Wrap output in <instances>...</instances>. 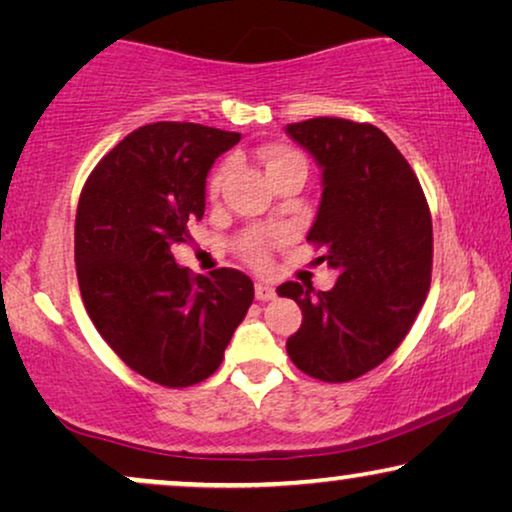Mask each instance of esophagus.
Listing matches in <instances>:
<instances>
[{
	"label": "esophagus",
	"mask_w": 512,
	"mask_h": 512,
	"mask_svg": "<svg viewBox=\"0 0 512 512\" xmlns=\"http://www.w3.org/2000/svg\"><path fill=\"white\" fill-rule=\"evenodd\" d=\"M254 291H256V298H258V300H275V298H277L275 286L268 284V282H256Z\"/></svg>",
	"instance_id": "obj_1"
}]
</instances>
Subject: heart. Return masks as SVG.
Segmentation results:
<instances>
[{
  "label": "heart",
  "instance_id": "heart-1",
  "mask_svg": "<svg viewBox=\"0 0 512 512\" xmlns=\"http://www.w3.org/2000/svg\"><path fill=\"white\" fill-rule=\"evenodd\" d=\"M263 160V167L265 172H268V177H277V174H282L286 170H305V160L303 156H300L298 151L289 149V146H282V144H270L265 146V149H261V153H258ZM228 177V165H221L219 170H216L212 174V179H209V198H216V195L221 193L223 188V181H226ZM247 256L251 258V261H263V249L261 244H251V247L247 249Z\"/></svg>",
  "mask_w": 512,
  "mask_h": 512
}]
</instances>
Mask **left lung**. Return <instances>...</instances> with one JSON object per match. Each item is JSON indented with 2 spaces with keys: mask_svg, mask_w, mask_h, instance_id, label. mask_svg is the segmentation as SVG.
I'll return each instance as SVG.
<instances>
[{
  "mask_svg": "<svg viewBox=\"0 0 512 512\" xmlns=\"http://www.w3.org/2000/svg\"><path fill=\"white\" fill-rule=\"evenodd\" d=\"M321 167V202L307 242L338 270L331 291L284 282L303 324L286 340L310 377L349 382L389 359L422 310L431 284L433 228L419 179L380 128L347 118L286 125Z\"/></svg>",
  "mask_w": 512,
  "mask_h": 512,
  "instance_id": "obj_1",
  "label": "left lung"
}]
</instances>
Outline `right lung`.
<instances>
[{"mask_svg":"<svg viewBox=\"0 0 512 512\" xmlns=\"http://www.w3.org/2000/svg\"><path fill=\"white\" fill-rule=\"evenodd\" d=\"M240 137L198 123L144 125L97 163L76 207L88 317L125 366L163 387L207 380L254 300L244 272L193 277L172 256L205 214L214 160Z\"/></svg>","mask_w":512,"mask_h":512,"instance_id":"obj_1","label":"right lung"}]
</instances>
